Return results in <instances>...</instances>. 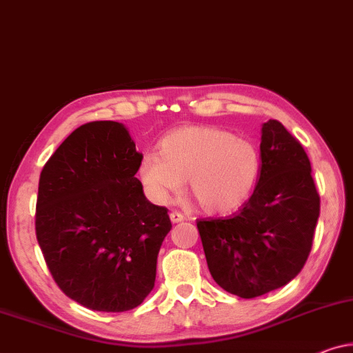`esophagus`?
I'll list each match as a JSON object with an SVG mask.
<instances>
[{
	"instance_id": "obj_1",
	"label": "esophagus",
	"mask_w": 353,
	"mask_h": 353,
	"mask_svg": "<svg viewBox=\"0 0 353 353\" xmlns=\"http://www.w3.org/2000/svg\"><path fill=\"white\" fill-rule=\"evenodd\" d=\"M170 217H171L172 224H177V222H182L183 219H185V217H183V214H181V212H177V211H172L171 214H170Z\"/></svg>"
}]
</instances>
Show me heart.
<instances>
[{
  "label": "heart",
  "instance_id": "1",
  "mask_svg": "<svg viewBox=\"0 0 353 353\" xmlns=\"http://www.w3.org/2000/svg\"><path fill=\"white\" fill-rule=\"evenodd\" d=\"M261 155L254 143L217 126L172 129L160 141V153H143L139 177L148 198L165 205L188 190L198 206L211 214L235 211L254 190Z\"/></svg>",
  "mask_w": 353,
  "mask_h": 353
}]
</instances>
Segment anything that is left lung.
Masks as SVG:
<instances>
[{
	"label": "left lung",
	"instance_id": "8db88e82",
	"mask_svg": "<svg viewBox=\"0 0 353 353\" xmlns=\"http://www.w3.org/2000/svg\"><path fill=\"white\" fill-rule=\"evenodd\" d=\"M320 195L304 147L276 120L262 126L259 181L240 211L198 221L211 276L243 299L290 283L310 254Z\"/></svg>",
	"mask_w": 353,
	"mask_h": 353
}]
</instances>
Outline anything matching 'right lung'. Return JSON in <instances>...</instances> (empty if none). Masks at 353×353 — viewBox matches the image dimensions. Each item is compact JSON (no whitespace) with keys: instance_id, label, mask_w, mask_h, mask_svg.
Masks as SVG:
<instances>
[{"instance_id":"obj_1","label":"right lung","mask_w":353,"mask_h":353,"mask_svg":"<svg viewBox=\"0 0 353 353\" xmlns=\"http://www.w3.org/2000/svg\"><path fill=\"white\" fill-rule=\"evenodd\" d=\"M142 153L117 121L77 128L39 176L34 230L57 286L97 312L141 305L155 286L157 257L171 230L136 177Z\"/></svg>"}]
</instances>
